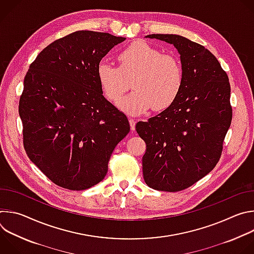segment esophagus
I'll return each instance as SVG.
<instances>
[{
	"instance_id": "1",
	"label": "esophagus",
	"mask_w": 254,
	"mask_h": 254,
	"mask_svg": "<svg viewBox=\"0 0 254 254\" xmlns=\"http://www.w3.org/2000/svg\"><path fill=\"white\" fill-rule=\"evenodd\" d=\"M129 125H130V129L134 130L135 129V120L134 119H129Z\"/></svg>"
}]
</instances>
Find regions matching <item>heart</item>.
<instances>
[{"mask_svg":"<svg viewBox=\"0 0 254 254\" xmlns=\"http://www.w3.org/2000/svg\"><path fill=\"white\" fill-rule=\"evenodd\" d=\"M120 66L106 61L97 66V79L104 95L119 101L133 81L135 90L119 102L126 113L137 116L150 108L163 111L178 98L184 82V72L179 59L162 52L146 42L136 41L118 56Z\"/></svg>","mask_w":254,"mask_h":254,"instance_id":"heart-1","label":"heart"}]
</instances>
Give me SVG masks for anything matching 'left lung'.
Returning <instances> with one entry per match:
<instances>
[{
	"instance_id": "8db88e82",
	"label": "left lung",
	"mask_w": 254,
	"mask_h": 254,
	"mask_svg": "<svg viewBox=\"0 0 254 254\" xmlns=\"http://www.w3.org/2000/svg\"><path fill=\"white\" fill-rule=\"evenodd\" d=\"M180 54L184 82L175 102L135 129L146 141L142 174L155 190L189 188L218 163L231 125L230 83L219 61L204 46L183 36L152 34Z\"/></svg>"
}]
</instances>
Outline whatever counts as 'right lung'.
<instances>
[{
  "label": "right lung",
  "instance_id": "1",
  "mask_svg": "<svg viewBox=\"0 0 254 254\" xmlns=\"http://www.w3.org/2000/svg\"><path fill=\"white\" fill-rule=\"evenodd\" d=\"M125 40L76 31L44 48L29 67L19 102L24 148L59 187L80 191L101 182L129 132L127 116L105 99L97 79L101 59Z\"/></svg>",
  "mask_w": 254,
  "mask_h": 254
}]
</instances>
